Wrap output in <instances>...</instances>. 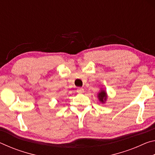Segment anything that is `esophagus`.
<instances>
[{"mask_svg":"<svg viewBox=\"0 0 155 155\" xmlns=\"http://www.w3.org/2000/svg\"><path fill=\"white\" fill-rule=\"evenodd\" d=\"M77 91L78 93H79V94H82V93L84 92V89L81 88V87H78L77 90Z\"/></svg>","mask_w":155,"mask_h":155,"instance_id":"34e87169","label":"esophagus"}]
</instances>
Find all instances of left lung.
<instances>
[{"label":"left lung","instance_id":"8db88e82","mask_svg":"<svg viewBox=\"0 0 155 155\" xmlns=\"http://www.w3.org/2000/svg\"><path fill=\"white\" fill-rule=\"evenodd\" d=\"M98 98L99 99V101L101 102L102 103H105L106 100L107 98V95L105 90H101V91H100L98 94Z\"/></svg>","mask_w":155,"mask_h":155}]
</instances>
